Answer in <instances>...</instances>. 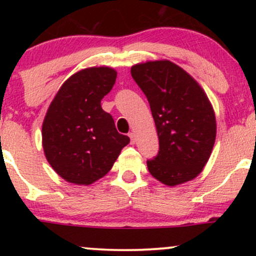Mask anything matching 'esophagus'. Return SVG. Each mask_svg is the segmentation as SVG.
Segmentation results:
<instances>
[{"label":"esophagus","mask_w":256,"mask_h":256,"mask_svg":"<svg viewBox=\"0 0 256 256\" xmlns=\"http://www.w3.org/2000/svg\"><path fill=\"white\" fill-rule=\"evenodd\" d=\"M128 137H130V140H131V144H134V142H136V140H134V132H128Z\"/></svg>","instance_id":"esophagus-1"}]
</instances>
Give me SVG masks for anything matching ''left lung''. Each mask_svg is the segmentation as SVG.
<instances>
[{
  "instance_id": "obj_1",
  "label": "left lung",
  "mask_w": 256,
  "mask_h": 256,
  "mask_svg": "<svg viewBox=\"0 0 256 256\" xmlns=\"http://www.w3.org/2000/svg\"><path fill=\"white\" fill-rule=\"evenodd\" d=\"M131 76L148 98L158 136L156 156L146 161L149 172L170 186L192 180L216 142V116L207 95L171 61L134 64Z\"/></svg>"
}]
</instances>
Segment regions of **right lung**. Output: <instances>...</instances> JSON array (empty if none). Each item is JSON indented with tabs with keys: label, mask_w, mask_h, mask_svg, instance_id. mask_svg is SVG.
Instances as JSON below:
<instances>
[{
	"label": "right lung",
	"mask_w": 256,
	"mask_h": 256,
	"mask_svg": "<svg viewBox=\"0 0 256 256\" xmlns=\"http://www.w3.org/2000/svg\"><path fill=\"white\" fill-rule=\"evenodd\" d=\"M116 79L110 67L82 70L64 82L49 106L42 128L44 154L70 183L89 185L104 177L130 142L101 107Z\"/></svg>",
	"instance_id": "right-lung-1"
}]
</instances>
